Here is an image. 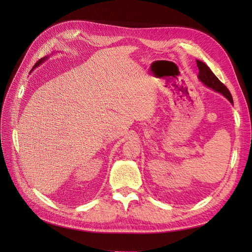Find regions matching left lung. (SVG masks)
<instances>
[{
	"label": "left lung",
	"mask_w": 252,
	"mask_h": 252,
	"mask_svg": "<svg viewBox=\"0 0 252 252\" xmlns=\"http://www.w3.org/2000/svg\"><path fill=\"white\" fill-rule=\"evenodd\" d=\"M196 65L200 70L199 71V79L205 84V85L212 88L213 90L218 91V93H220V94H222L224 96H226L228 100L230 101V103L233 104L232 95L230 94V91L228 90V88L224 85V84L216 77V74L210 70V68L205 63H203L202 61H196Z\"/></svg>",
	"instance_id": "8db88e82"
}]
</instances>
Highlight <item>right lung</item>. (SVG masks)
Instances as JSON below:
<instances>
[{
  "label": "right lung",
  "mask_w": 252,
  "mask_h": 252,
  "mask_svg": "<svg viewBox=\"0 0 252 252\" xmlns=\"http://www.w3.org/2000/svg\"><path fill=\"white\" fill-rule=\"evenodd\" d=\"M45 60H46V58H43V59H41V60L37 61V62L34 64V67H36L37 65H40V64L43 62V61H45ZM34 67H33V68H34Z\"/></svg>",
  "instance_id": "1"
}]
</instances>
